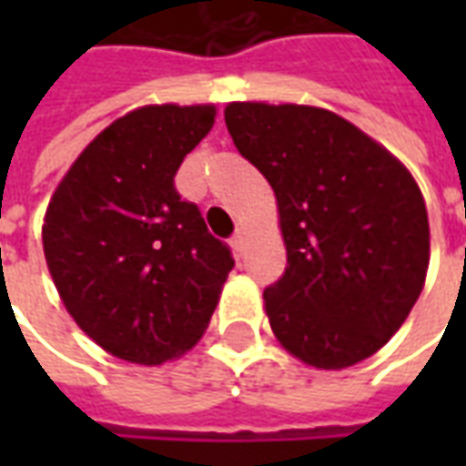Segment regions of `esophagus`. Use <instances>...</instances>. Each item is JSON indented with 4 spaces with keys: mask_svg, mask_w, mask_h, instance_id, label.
<instances>
[{
    "mask_svg": "<svg viewBox=\"0 0 466 466\" xmlns=\"http://www.w3.org/2000/svg\"><path fill=\"white\" fill-rule=\"evenodd\" d=\"M232 249H234V254H237V257H242V254L247 252V232H244L242 227H239V229L234 232Z\"/></svg>",
    "mask_w": 466,
    "mask_h": 466,
    "instance_id": "obj_1",
    "label": "esophagus"
}]
</instances>
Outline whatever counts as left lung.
Masks as SVG:
<instances>
[{"instance_id": "8db88e82", "label": "left lung", "mask_w": 466, "mask_h": 466, "mask_svg": "<svg viewBox=\"0 0 466 466\" xmlns=\"http://www.w3.org/2000/svg\"><path fill=\"white\" fill-rule=\"evenodd\" d=\"M224 122L277 197L287 269L264 289L277 342L314 370L371 357L424 289L420 184L387 147L322 106L229 102Z\"/></svg>"}]
</instances>
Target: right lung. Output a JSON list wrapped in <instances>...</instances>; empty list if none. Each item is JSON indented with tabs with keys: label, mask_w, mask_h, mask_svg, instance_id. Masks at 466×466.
Instances as JSON below:
<instances>
[{
	"label": "right lung",
	"mask_w": 466,
	"mask_h": 466,
	"mask_svg": "<svg viewBox=\"0 0 466 466\" xmlns=\"http://www.w3.org/2000/svg\"><path fill=\"white\" fill-rule=\"evenodd\" d=\"M214 105H147L115 119L56 184L42 244L59 299L112 357L164 364L202 339L232 272L174 174L214 127Z\"/></svg>",
	"instance_id": "add662e5"
}]
</instances>
